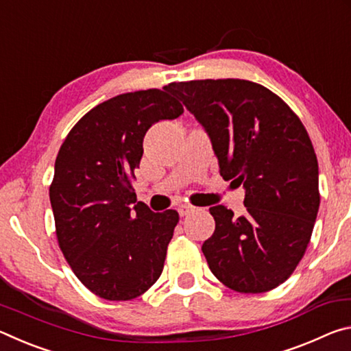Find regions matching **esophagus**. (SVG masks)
Here are the masks:
<instances>
[{"instance_id":"esophagus-1","label":"esophagus","mask_w":351,"mask_h":351,"mask_svg":"<svg viewBox=\"0 0 351 351\" xmlns=\"http://www.w3.org/2000/svg\"><path fill=\"white\" fill-rule=\"evenodd\" d=\"M193 210H195V207L190 204H181L180 207H178V212H180L181 217H186V215H189V213H192Z\"/></svg>"}]
</instances>
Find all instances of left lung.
<instances>
[{
  "label": "left lung",
  "instance_id": "8db88e82",
  "mask_svg": "<svg viewBox=\"0 0 351 351\" xmlns=\"http://www.w3.org/2000/svg\"><path fill=\"white\" fill-rule=\"evenodd\" d=\"M203 125L219 175L245 189L246 212L210 207L215 232L203 254L219 282L239 293L274 289L304 257L316 221L319 165L295 112L258 83L240 79L170 83Z\"/></svg>",
  "mask_w": 351,
  "mask_h": 351
}]
</instances>
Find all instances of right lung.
Wrapping results in <instances>:
<instances>
[{
    "mask_svg": "<svg viewBox=\"0 0 351 351\" xmlns=\"http://www.w3.org/2000/svg\"><path fill=\"white\" fill-rule=\"evenodd\" d=\"M182 112L165 86L119 94L88 111L57 154L49 199L58 246L102 299H136L161 276L180 215L152 212L132 180L148 128Z\"/></svg>",
    "mask_w": 351,
    "mask_h": 351,
    "instance_id": "right-lung-1",
    "label": "right lung"
}]
</instances>
